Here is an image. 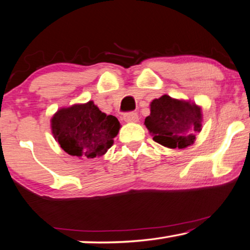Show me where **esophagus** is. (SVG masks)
Instances as JSON below:
<instances>
[{
  "instance_id": "esophagus-1",
  "label": "esophagus",
  "mask_w": 250,
  "mask_h": 250,
  "mask_svg": "<svg viewBox=\"0 0 250 250\" xmlns=\"http://www.w3.org/2000/svg\"><path fill=\"white\" fill-rule=\"evenodd\" d=\"M123 118H124L125 122H137L139 121V115H137L135 111H129V113H126L124 114V116H123Z\"/></svg>"
}]
</instances>
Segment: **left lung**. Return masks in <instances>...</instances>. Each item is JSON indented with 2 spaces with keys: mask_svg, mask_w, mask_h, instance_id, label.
<instances>
[{
  "mask_svg": "<svg viewBox=\"0 0 250 250\" xmlns=\"http://www.w3.org/2000/svg\"><path fill=\"white\" fill-rule=\"evenodd\" d=\"M201 108L189 101L172 99L167 95L151 103V114L144 124L153 141L170 149H184L194 143L201 131Z\"/></svg>",
  "mask_w": 250,
  "mask_h": 250,
  "instance_id": "left-lung-1",
  "label": "left lung"
}]
</instances>
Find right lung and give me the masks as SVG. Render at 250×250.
I'll list each match as a JSON object with an SVG mask.
<instances>
[{
  "label": "right lung",
  "mask_w": 250,
  "mask_h": 250,
  "mask_svg": "<svg viewBox=\"0 0 250 250\" xmlns=\"http://www.w3.org/2000/svg\"><path fill=\"white\" fill-rule=\"evenodd\" d=\"M118 119L99 110L93 101L60 109L52 118L57 142L70 155L92 159L104 154L119 131Z\"/></svg>",
  "instance_id": "right-lung-1"
}]
</instances>
